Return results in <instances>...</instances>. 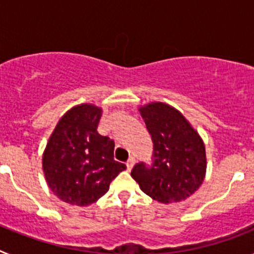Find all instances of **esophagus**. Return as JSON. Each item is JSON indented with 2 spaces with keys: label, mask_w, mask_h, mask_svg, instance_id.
<instances>
[{
  "label": "esophagus",
  "mask_w": 254,
  "mask_h": 254,
  "mask_svg": "<svg viewBox=\"0 0 254 254\" xmlns=\"http://www.w3.org/2000/svg\"><path fill=\"white\" fill-rule=\"evenodd\" d=\"M134 165V159L133 158H129L128 160H127V163H126V167H127V170H131L132 168H133Z\"/></svg>",
  "instance_id": "1"
}]
</instances>
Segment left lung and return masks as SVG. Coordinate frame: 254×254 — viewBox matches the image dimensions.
Returning <instances> with one entry per match:
<instances>
[{
  "label": "left lung",
  "instance_id": "left-lung-1",
  "mask_svg": "<svg viewBox=\"0 0 254 254\" xmlns=\"http://www.w3.org/2000/svg\"><path fill=\"white\" fill-rule=\"evenodd\" d=\"M154 143L151 164L141 161L131 176L141 190L161 203L179 202L193 194L206 173L205 145L183 114L164 103L140 108Z\"/></svg>",
  "mask_w": 254,
  "mask_h": 254
}]
</instances>
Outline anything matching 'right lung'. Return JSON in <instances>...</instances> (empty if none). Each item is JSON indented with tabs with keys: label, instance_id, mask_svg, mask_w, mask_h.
Here are the masks:
<instances>
[{
	"label": "right lung",
	"instance_id": "add662e5",
	"mask_svg": "<svg viewBox=\"0 0 254 254\" xmlns=\"http://www.w3.org/2000/svg\"><path fill=\"white\" fill-rule=\"evenodd\" d=\"M102 109L81 104L69 109L51 134L43 170L52 192L69 205H91L126 169L113 159L114 141L98 133Z\"/></svg>",
	"mask_w": 254,
	"mask_h": 254
}]
</instances>
